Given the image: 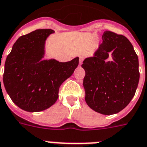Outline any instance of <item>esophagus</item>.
<instances>
[{
  "instance_id": "obj_1",
  "label": "esophagus",
  "mask_w": 147,
  "mask_h": 147,
  "mask_svg": "<svg viewBox=\"0 0 147 147\" xmlns=\"http://www.w3.org/2000/svg\"><path fill=\"white\" fill-rule=\"evenodd\" d=\"M84 60V57L83 56H80V57H79V64L80 65H81V64H82Z\"/></svg>"
}]
</instances>
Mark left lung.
<instances>
[{"label": "left lung", "instance_id": "8db88e82", "mask_svg": "<svg viewBox=\"0 0 147 147\" xmlns=\"http://www.w3.org/2000/svg\"><path fill=\"white\" fill-rule=\"evenodd\" d=\"M94 56L84 60L85 101L95 111L111 115L129 104L138 85V57L125 36L106 30ZM111 54L112 60L107 61Z\"/></svg>", "mask_w": 147, "mask_h": 147}]
</instances>
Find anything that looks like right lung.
<instances>
[{
	"instance_id": "1",
	"label": "right lung",
	"mask_w": 147,
	"mask_h": 147,
	"mask_svg": "<svg viewBox=\"0 0 147 147\" xmlns=\"http://www.w3.org/2000/svg\"><path fill=\"white\" fill-rule=\"evenodd\" d=\"M53 33V30L40 29L22 36L6 59L5 89L15 104L26 111H42L55 104L60 85L78 65V57L66 63L42 60L45 40Z\"/></svg>"
}]
</instances>
